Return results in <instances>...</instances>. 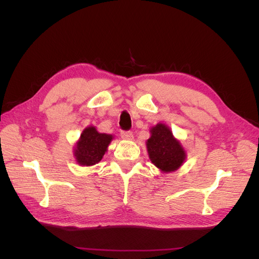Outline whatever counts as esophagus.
Instances as JSON below:
<instances>
[{
	"label": "esophagus",
	"mask_w": 259,
	"mask_h": 259,
	"mask_svg": "<svg viewBox=\"0 0 259 259\" xmlns=\"http://www.w3.org/2000/svg\"><path fill=\"white\" fill-rule=\"evenodd\" d=\"M121 137L125 140H133V138H134L132 132H121Z\"/></svg>",
	"instance_id": "1"
}]
</instances>
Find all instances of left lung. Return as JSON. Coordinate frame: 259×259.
<instances>
[{
    "mask_svg": "<svg viewBox=\"0 0 259 259\" xmlns=\"http://www.w3.org/2000/svg\"><path fill=\"white\" fill-rule=\"evenodd\" d=\"M149 159L162 173L177 170L187 158V151L182 142L164 123H158L150 128V138L146 142Z\"/></svg>",
    "mask_w": 259,
    "mask_h": 259,
    "instance_id": "8db88e82",
    "label": "left lung"
}]
</instances>
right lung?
Wrapping results in <instances>:
<instances>
[{"label":"right lung","instance_id":"1","mask_svg":"<svg viewBox=\"0 0 259 259\" xmlns=\"http://www.w3.org/2000/svg\"><path fill=\"white\" fill-rule=\"evenodd\" d=\"M113 138V135L99 133L95 126L90 125L82 131L75 143L73 149L75 162L81 166L95 165L103 159Z\"/></svg>","mask_w":259,"mask_h":259}]
</instances>
